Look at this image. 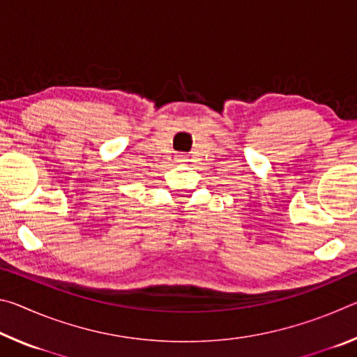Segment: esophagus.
<instances>
[{"label":"esophagus","mask_w":357,"mask_h":357,"mask_svg":"<svg viewBox=\"0 0 357 357\" xmlns=\"http://www.w3.org/2000/svg\"><path fill=\"white\" fill-rule=\"evenodd\" d=\"M178 162H187L185 155H178Z\"/></svg>","instance_id":"obj_1"}]
</instances>
